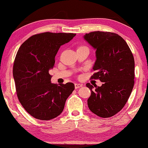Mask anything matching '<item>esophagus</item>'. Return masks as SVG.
Returning a JSON list of instances; mask_svg holds the SVG:
<instances>
[{
    "mask_svg": "<svg viewBox=\"0 0 148 148\" xmlns=\"http://www.w3.org/2000/svg\"><path fill=\"white\" fill-rule=\"evenodd\" d=\"M83 85L82 84H80V83H75V88L77 89V88H79L80 87H82Z\"/></svg>",
    "mask_w": 148,
    "mask_h": 148,
    "instance_id": "34e87169",
    "label": "esophagus"
}]
</instances>
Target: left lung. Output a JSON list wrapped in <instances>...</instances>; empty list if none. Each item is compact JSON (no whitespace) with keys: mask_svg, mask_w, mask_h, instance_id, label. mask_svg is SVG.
I'll list each match as a JSON object with an SVG mask.
<instances>
[{"mask_svg":"<svg viewBox=\"0 0 148 148\" xmlns=\"http://www.w3.org/2000/svg\"><path fill=\"white\" fill-rule=\"evenodd\" d=\"M83 38L95 50L92 79H99L101 86L86 85L91 90L87 100L92 112L103 118L112 117L123 109L134 85L135 62L127 43L117 34L94 31Z\"/></svg>","mask_w":148,"mask_h":148,"instance_id":"obj_1","label":"left lung"}]
</instances>
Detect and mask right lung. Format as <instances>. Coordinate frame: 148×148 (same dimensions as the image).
<instances>
[{"instance_id":"obj_1","label":"right lung","mask_w":148,"mask_h":148,"mask_svg":"<svg viewBox=\"0 0 148 148\" xmlns=\"http://www.w3.org/2000/svg\"><path fill=\"white\" fill-rule=\"evenodd\" d=\"M76 36L73 33L46 32L28 38L14 59L13 75L20 103L33 117L47 121L58 116L74 90L72 83H52L49 71L61 45Z\"/></svg>"}]
</instances>
